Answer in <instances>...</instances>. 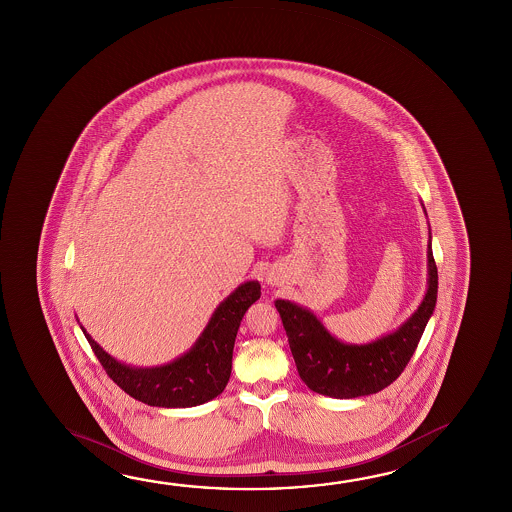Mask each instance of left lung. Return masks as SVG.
<instances>
[{
    "label": "left lung",
    "mask_w": 512,
    "mask_h": 512,
    "mask_svg": "<svg viewBox=\"0 0 512 512\" xmlns=\"http://www.w3.org/2000/svg\"><path fill=\"white\" fill-rule=\"evenodd\" d=\"M430 239L428 289L423 302L396 332L373 343H341L310 310L287 300L275 302L300 378L314 393L332 398L368 396L391 386L402 375L436 309L437 268Z\"/></svg>",
    "instance_id": "left-lung-1"
}]
</instances>
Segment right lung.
<instances>
[{"label": "right lung", "instance_id": "1", "mask_svg": "<svg viewBox=\"0 0 512 512\" xmlns=\"http://www.w3.org/2000/svg\"><path fill=\"white\" fill-rule=\"evenodd\" d=\"M260 298L257 280L244 282L219 303L189 352L159 368H132L110 357L85 332L103 369L126 394L153 407H194L223 393L232 371L235 336L244 312Z\"/></svg>", "mask_w": 512, "mask_h": 512}]
</instances>
